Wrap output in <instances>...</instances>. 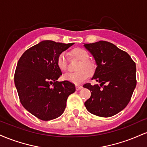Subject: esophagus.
Returning <instances> with one entry per match:
<instances>
[{
  "mask_svg": "<svg viewBox=\"0 0 147 147\" xmlns=\"http://www.w3.org/2000/svg\"><path fill=\"white\" fill-rule=\"evenodd\" d=\"M75 87H76V90H81V89L83 88V87H82V86H80V85H76Z\"/></svg>",
  "mask_w": 147,
  "mask_h": 147,
  "instance_id": "34e87169",
  "label": "esophagus"
}]
</instances>
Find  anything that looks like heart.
Segmentation results:
<instances>
[{"mask_svg": "<svg viewBox=\"0 0 147 147\" xmlns=\"http://www.w3.org/2000/svg\"><path fill=\"white\" fill-rule=\"evenodd\" d=\"M70 54L73 57L79 60V63L76 67V72L67 73L63 76L64 80L68 81L75 84L82 83L89 75H92L95 70V64L88 59L89 54L86 50L82 48L72 49ZM57 63L58 68L62 72H67L68 70L66 55L62 52L57 57Z\"/></svg>", "mask_w": 147, "mask_h": 147, "instance_id": "heart-1", "label": "heart"}]
</instances>
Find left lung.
Wrapping results in <instances>:
<instances>
[{"label":"left lung","instance_id":"8db88e82","mask_svg":"<svg viewBox=\"0 0 147 147\" xmlns=\"http://www.w3.org/2000/svg\"><path fill=\"white\" fill-rule=\"evenodd\" d=\"M95 59L97 68L92 79L98 84H86L91 96L84 103L90 113L103 117L113 116L127 106L136 86V65L127 52L109 42L84 44Z\"/></svg>","mask_w":147,"mask_h":147}]
</instances>
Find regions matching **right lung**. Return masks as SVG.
I'll return each instance as SVG.
<instances>
[{"label":"right lung","mask_w":147,"mask_h":147,"mask_svg":"<svg viewBox=\"0 0 147 147\" xmlns=\"http://www.w3.org/2000/svg\"><path fill=\"white\" fill-rule=\"evenodd\" d=\"M73 44L45 40L27 50L18 60L14 84L20 101L41 120L61 115L68 96L75 92V86L71 82H57L62 74L57 63L59 55Z\"/></svg>","instance_id":"1"}]
</instances>
